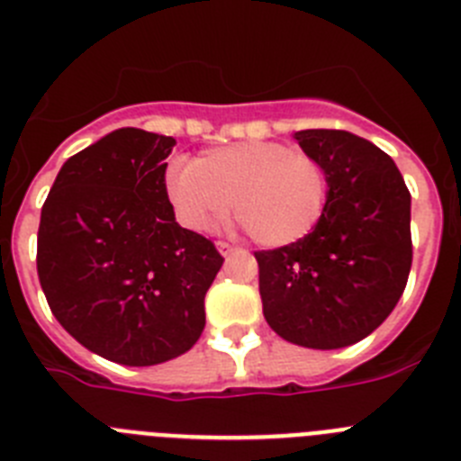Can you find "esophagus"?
<instances>
[{"instance_id": "esophagus-1", "label": "esophagus", "mask_w": 461, "mask_h": 461, "mask_svg": "<svg viewBox=\"0 0 461 461\" xmlns=\"http://www.w3.org/2000/svg\"><path fill=\"white\" fill-rule=\"evenodd\" d=\"M217 251L221 256H228V254H233L235 247H233V244H228V242H217Z\"/></svg>"}]
</instances>
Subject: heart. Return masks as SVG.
Wrapping results in <instances>:
<instances>
[{
    "mask_svg": "<svg viewBox=\"0 0 461 461\" xmlns=\"http://www.w3.org/2000/svg\"><path fill=\"white\" fill-rule=\"evenodd\" d=\"M166 189L182 226L210 233L235 217L263 247H291L316 230L328 207V170L281 142H240L173 164Z\"/></svg>",
    "mask_w": 461,
    "mask_h": 461,
    "instance_id": "b5f03b06",
    "label": "heart"
}]
</instances>
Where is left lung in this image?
Listing matches in <instances>:
<instances>
[{
    "mask_svg": "<svg viewBox=\"0 0 461 461\" xmlns=\"http://www.w3.org/2000/svg\"><path fill=\"white\" fill-rule=\"evenodd\" d=\"M328 170L325 214L309 238L256 251L266 321L281 339L332 351L388 319L411 272V194L393 158L337 129L293 136Z\"/></svg>",
    "mask_w": 461,
    "mask_h": 461,
    "instance_id": "8db88e82",
    "label": "left lung"
}]
</instances>
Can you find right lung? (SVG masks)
<instances>
[{"instance_id": "add662e5", "label": "right lung", "mask_w": 461, "mask_h": 461, "mask_svg": "<svg viewBox=\"0 0 461 461\" xmlns=\"http://www.w3.org/2000/svg\"><path fill=\"white\" fill-rule=\"evenodd\" d=\"M175 138L124 126L73 154L48 194L36 270L76 341L126 367L182 356L205 328L223 258L175 221L166 158Z\"/></svg>"}]
</instances>
